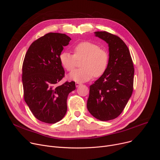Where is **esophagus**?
<instances>
[{
  "mask_svg": "<svg viewBox=\"0 0 160 160\" xmlns=\"http://www.w3.org/2000/svg\"><path fill=\"white\" fill-rule=\"evenodd\" d=\"M81 85H82V83H80V82H76V83H75V85H76L77 87H79V86Z\"/></svg>",
  "mask_w": 160,
  "mask_h": 160,
  "instance_id": "34e87169",
  "label": "esophagus"
}]
</instances>
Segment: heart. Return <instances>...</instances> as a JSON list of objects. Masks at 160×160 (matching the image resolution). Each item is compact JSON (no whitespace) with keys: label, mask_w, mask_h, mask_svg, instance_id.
Instances as JSON below:
<instances>
[{"label":"heart","mask_w":160,"mask_h":160,"mask_svg":"<svg viewBox=\"0 0 160 160\" xmlns=\"http://www.w3.org/2000/svg\"><path fill=\"white\" fill-rule=\"evenodd\" d=\"M73 54L68 51L60 53L59 59L62 66L67 71L72 72L77 60L83 59L81 68L70 75V78L76 82H86L94 76L99 78L106 72L109 63V54L104 49L92 42L82 41L74 45Z\"/></svg>","instance_id":"b5f03b06"}]
</instances>
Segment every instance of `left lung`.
I'll return each instance as SVG.
<instances>
[{"label": "left lung", "instance_id": "8db88e82", "mask_svg": "<svg viewBox=\"0 0 160 160\" xmlns=\"http://www.w3.org/2000/svg\"><path fill=\"white\" fill-rule=\"evenodd\" d=\"M95 33L108 43L109 63L104 75L90 86L87 107L96 118L108 121L120 115L132 94L134 68L129 49L119 37Z\"/></svg>", "mask_w": 160, "mask_h": 160}]
</instances>
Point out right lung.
I'll list each match as a JSON object with an SVG mask.
<instances>
[{"mask_svg":"<svg viewBox=\"0 0 160 160\" xmlns=\"http://www.w3.org/2000/svg\"><path fill=\"white\" fill-rule=\"evenodd\" d=\"M71 38L66 34L49 33L29 47L22 66L24 99L38 120L55 123L67 111V98L75 90V82L57 84L64 77L59 56Z\"/></svg>","mask_w":160,"mask_h":160,"instance_id":"add662e5","label":"right lung"}]
</instances>
